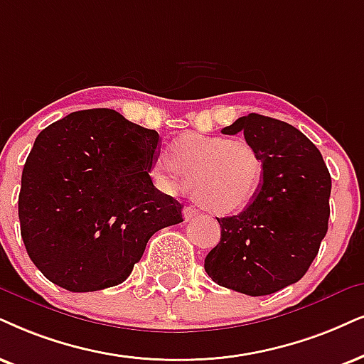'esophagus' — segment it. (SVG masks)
I'll return each instance as SVG.
<instances>
[{
	"label": "esophagus",
	"mask_w": 364,
	"mask_h": 364,
	"mask_svg": "<svg viewBox=\"0 0 364 364\" xmlns=\"http://www.w3.org/2000/svg\"><path fill=\"white\" fill-rule=\"evenodd\" d=\"M183 215H185V220H193V218H196L198 215H200V210H196L195 206L188 205V206H185V208H183Z\"/></svg>",
	"instance_id": "obj_1"
}]
</instances>
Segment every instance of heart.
<instances>
[{
    "label": "heart",
    "instance_id": "1",
    "mask_svg": "<svg viewBox=\"0 0 364 364\" xmlns=\"http://www.w3.org/2000/svg\"><path fill=\"white\" fill-rule=\"evenodd\" d=\"M153 173L168 190L191 186L205 208L227 215L255 200L264 181V159L245 137L191 132L173 142L171 158L161 154L154 161Z\"/></svg>",
    "mask_w": 364,
    "mask_h": 364
}]
</instances>
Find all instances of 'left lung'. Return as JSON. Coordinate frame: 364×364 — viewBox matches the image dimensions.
Masks as SVG:
<instances>
[{"label":"left lung","mask_w":364,"mask_h":364,"mask_svg":"<svg viewBox=\"0 0 364 364\" xmlns=\"http://www.w3.org/2000/svg\"><path fill=\"white\" fill-rule=\"evenodd\" d=\"M223 134L243 132L264 159L255 200L238 215L216 218L218 245L205 270L222 287L269 296L304 277L328 232L331 174L323 156L299 129L248 114Z\"/></svg>","instance_id":"8db88e82"}]
</instances>
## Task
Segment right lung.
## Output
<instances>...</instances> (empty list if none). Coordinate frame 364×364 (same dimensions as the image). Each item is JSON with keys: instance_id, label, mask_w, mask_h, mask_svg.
Here are the masks:
<instances>
[{"instance_id": "add662e5", "label": "right lung", "mask_w": 364, "mask_h": 364, "mask_svg": "<svg viewBox=\"0 0 364 364\" xmlns=\"http://www.w3.org/2000/svg\"><path fill=\"white\" fill-rule=\"evenodd\" d=\"M159 134L112 109L68 114L35 139L18 198L36 269L70 292L119 285L181 203L153 185Z\"/></svg>"}]
</instances>
